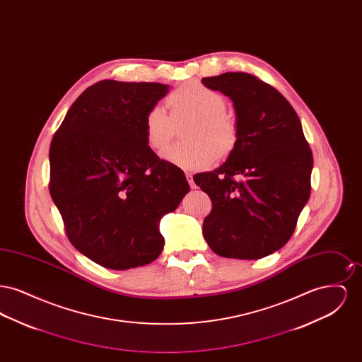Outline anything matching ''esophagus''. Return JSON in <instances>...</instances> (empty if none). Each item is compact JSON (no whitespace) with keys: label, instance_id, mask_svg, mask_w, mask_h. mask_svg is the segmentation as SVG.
<instances>
[{"label":"esophagus","instance_id":"34e87169","mask_svg":"<svg viewBox=\"0 0 362 362\" xmlns=\"http://www.w3.org/2000/svg\"><path fill=\"white\" fill-rule=\"evenodd\" d=\"M186 177H187V182H189V187L191 189H195V183H194V179H192V175L191 173H186Z\"/></svg>","mask_w":362,"mask_h":362}]
</instances>
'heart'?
<instances>
[{"label":"heart","mask_w":362,"mask_h":362,"mask_svg":"<svg viewBox=\"0 0 362 362\" xmlns=\"http://www.w3.org/2000/svg\"><path fill=\"white\" fill-rule=\"evenodd\" d=\"M171 117L160 105H152L144 117L146 144L161 152L175 137V124L185 119L191 123L185 129V142L167 149L163 158L182 170L198 171L211 165L216 158H226L238 144L236 121L225 112V99L216 90L197 81L186 83L167 98Z\"/></svg>","instance_id":"1"}]
</instances>
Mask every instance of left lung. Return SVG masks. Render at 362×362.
<instances>
[{
	"instance_id": "8db88e82",
	"label": "left lung",
	"mask_w": 362,
	"mask_h": 362,
	"mask_svg": "<svg viewBox=\"0 0 362 362\" xmlns=\"http://www.w3.org/2000/svg\"><path fill=\"white\" fill-rule=\"evenodd\" d=\"M228 96L239 138L221 167L194 175L211 199L204 238L220 257L260 259L282 248L310 199L313 157L291 103L248 73L202 78Z\"/></svg>"
}]
</instances>
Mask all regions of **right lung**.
Returning a JSON list of instances; mask_svg holds the SVG:
<instances>
[{"instance_id":"obj_1","label":"right lung","mask_w":362,"mask_h":362,"mask_svg":"<svg viewBox=\"0 0 362 362\" xmlns=\"http://www.w3.org/2000/svg\"><path fill=\"white\" fill-rule=\"evenodd\" d=\"M170 86L103 80L71 107L50 145V194L70 243L112 269L145 266L163 251L158 225L189 191L144 133L146 111Z\"/></svg>"}]
</instances>
